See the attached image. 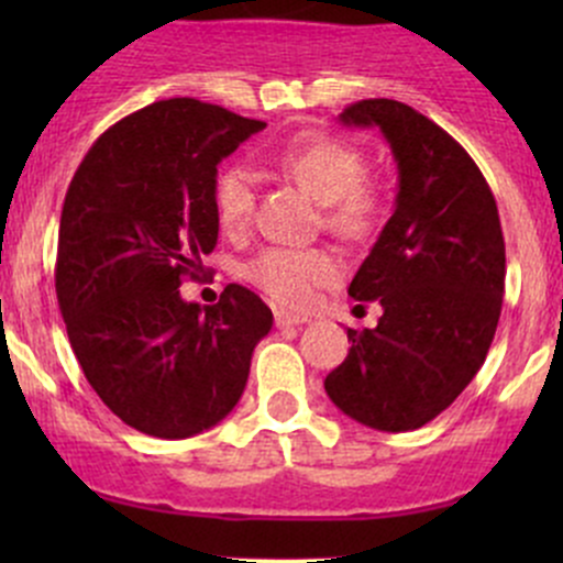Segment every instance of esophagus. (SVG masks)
Instances as JSON below:
<instances>
[{
    "label": "esophagus",
    "mask_w": 563,
    "mask_h": 563,
    "mask_svg": "<svg viewBox=\"0 0 563 563\" xmlns=\"http://www.w3.org/2000/svg\"><path fill=\"white\" fill-rule=\"evenodd\" d=\"M305 321H310V318L308 316H299V313H288V310H275V323L280 329L299 327V323H305Z\"/></svg>",
    "instance_id": "1"
}]
</instances>
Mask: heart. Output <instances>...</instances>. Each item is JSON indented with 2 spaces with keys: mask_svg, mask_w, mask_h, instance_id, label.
I'll return each instance as SVG.
<instances>
[{
  "mask_svg": "<svg viewBox=\"0 0 563 563\" xmlns=\"http://www.w3.org/2000/svg\"><path fill=\"white\" fill-rule=\"evenodd\" d=\"M275 166L297 179L327 209L338 234L362 236L378 218V196L365 181L367 161L354 144L323 133H305L275 152ZM214 214L225 234L247 229L255 207V179L245 166H229L214 179ZM338 272L332 255L318 247L269 245L245 264V277L275 302L308 305L316 288Z\"/></svg>",
  "mask_w": 563,
  "mask_h": 563,
  "instance_id": "obj_1",
  "label": "heart"
}]
</instances>
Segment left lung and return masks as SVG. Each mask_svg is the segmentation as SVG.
Wrapping results in <instances>:
<instances>
[{"label": "left lung", "instance_id": "left-lung-1", "mask_svg": "<svg viewBox=\"0 0 563 563\" xmlns=\"http://www.w3.org/2000/svg\"><path fill=\"white\" fill-rule=\"evenodd\" d=\"M340 122L382 130L397 198L349 286L384 313L378 327L349 329V356L323 389L365 428L406 433L450 408L485 362L507 277L501 220L468 152L411 106L360 100Z\"/></svg>", "mask_w": 563, "mask_h": 563}]
</instances>
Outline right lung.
<instances>
[{
    "instance_id": "1",
    "label": "right lung",
    "mask_w": 563,
    "mask_h": 563,
    "mask_svg": "<svg viewBox=\"0 0 563 563\" xmlns=\"http://www.w3.org/2000/svg\"><path fill=\"white\" fill-rule=\"evenodd\" d=\"M266 122L172 98L106 130L67 187L56 299L73 354L100 400L155 439H190L240 402L272 310L245 286L185 302L218 245L214 179Z\"/></svg>"
}]
</instances>
